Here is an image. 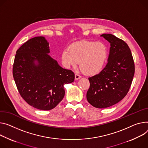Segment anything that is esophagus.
<instances>
[{
	"instance_id": "1",
	"label": "esophagus",
	"mask_w": 148,
	"mask_h": 148,
	"mask_svg": "<svg viewBox=\"0 0 148 148\" xmlns=\"http://www.w3.org/2000/svg\"><path fill=\"white\" fill-rule=\"evenodd\" d=\"M80 78H81V76H80L79 75H78V74H75V79L76 80L79 79Z\"/></svg>"
}]
</instances>
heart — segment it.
<instances>
[{"instance_id": "1", "label": "heart", "mask_w": 148, "mask_h": 148, "mask_svg": "<svg viewBox=\"0 0 148 148\" xmlns=\"http://www.w3.org/2000/svg\"><path fill=\"white\" fill-rule=\"evenodd\" d=\"M108 54V47L104 42L82 41L72 44L69 50H64L61 60L66 68L75 67L79 62L84 73L95 75L103 69Z\"/></svg>"}]
</instances>
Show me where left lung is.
Segmentation results:
<instances>
[{
  "label": "left lung",
  "instance_id": "8db88e82",
  "mask_svg": "<svg viewBox=\"0 0 148 148\" xmlns=\"http://www.w3.org/2000/svg\"><path fill=\"white\" fill-rule=\"evenodd\" d=\"M100 36L110 44L108 62L99 74L88 78L87 99L93 107L103 109L126 96L135 74V64L130 49L123 40L110 34Z\"/></svg>",
  "mask_w": 148,
  "mask_h": 148
}]
</instances>
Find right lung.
Returning <instances> with one entry per match:
<instances>
[{
    "label": "right lung",
    "instance_id": "obj_1",
    "mask_svg": "<svg viewBox=\"0 0 148 148\" xmlns=\"http://www.w3.org/2000/svg\"><path fill=\"white\" fill-rule=\"evenodd\" d=\"M49 52L45 37L31 38L17 50L13 67V76L21 97L42 110L56 107L64 97V85L74 81V73L62 68Z\"/></svg>",
    "mask_w": 148,
    "mask_h": 148
}]
</instances>
